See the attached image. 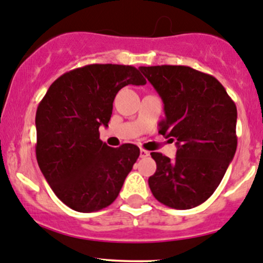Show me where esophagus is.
Masks as SVG:
<instances>
[{
	"instance_id": "1",
	"label": "esophagus",
	"mask_w": 263,
	"mask_h": 263,
	"mask_svg": "<svg viewBox=\"0 0 263 263\" xmlns=\"http://www.w3.org/2000/svg\"><path fill=\"white\" fill-rule=\"evenodd\" d=\"M148 156H149V152L145 149H140V158H145Z\"/></svg>"
}]
</instances>
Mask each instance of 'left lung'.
<instances>
[{"label": "left lung", "instance_id": "left-lung-1", "mask_svg": "<svg viewBox=\"0 0 263 263\" xmlns=\"http://www.w3.org/2000/svg\"><path fill=\"white\" fill-rule=\"evenodd\" d=\"M164 104L159 133L176 139L170 159L152 152L157 170L148 178L153 196L166 206L191 209L216 190L237 149V107L213 76L186 66L139 67Z\"/></svg>", "mask_w": 263, "mask_h": 263}]
</instances>
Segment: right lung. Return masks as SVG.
Listing matches in <instances>:
<instances>
[{"label": "right lung", "mask_w": 263, "mask_h": 263, "mask_svg": "<svg viewBox=\"0 0 263 263\" xmlns=\"http://www.w3.org/2000/svg\"><path fill=\"white\" fill-rule=\"evenodd\" d=\"M135 67L88 64L57 78L35 116L36 161L51 190L76 212H99L120 192L139 148H111L100 139L112 102L128 85H145Z\"/></svg>", "instance_id": "obj_1"}]
</instances>
